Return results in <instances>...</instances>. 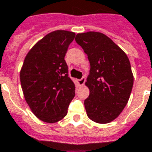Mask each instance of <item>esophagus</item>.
I'll return each mask as SVG.
<instances>
[{"instance_id":"esophagus-1","label":"esophagus","mask_w":152,"mask_h":152,"mask_svg":"<svg viewBox=\"0 0 152 152\" xmlns=\"http://www.w3.org/2000/svg\"><path fill=\"white\" fill-rule=\"evenodd\" d=\"M85 82H86V77H82L81 79H80L77 80V83H78V85L79 86H83L84 84H85Z\"/></svg>"}]
</instances>
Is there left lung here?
<instances>
[{"instance_id": "obj_1", "label": "left lung", "mask_w": 152, "mask_h": 152, "mask_svg": "<svg viewBox=\"0 0 152 152\" xmlns=\"http://www.w3.org/2000/svg\"><path fill=\"white\" fill-rule=\"evenodd\" d=\"M75 40L91 64L86 82L90 95L84 102L87 116L98 124L110 123L124 110L131 94L133 75L129 59L102 33L78 34Z\"/></svg>"}]
</instances>
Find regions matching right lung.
Returning <instances> with one entry per match:
<instances>
[{
	"label": "right lung",
	"mask_w": 152,
	"mask_h": 152,
	"mask_svg": "<svg viewBox=\"0 0 152 152\" xmlns=\"http://www.w3.org/2000/svg\"><path fill=\"white\" fill-rule=\"evenodd\" d=\"M75 36L66 30L49 33L29 50L21 68L24 99L34 114L48 124L66 115L75 96V84L69 77L64 59Z\"/></svg>",
	"instance_id": "add662e5"
}]
</instances>
